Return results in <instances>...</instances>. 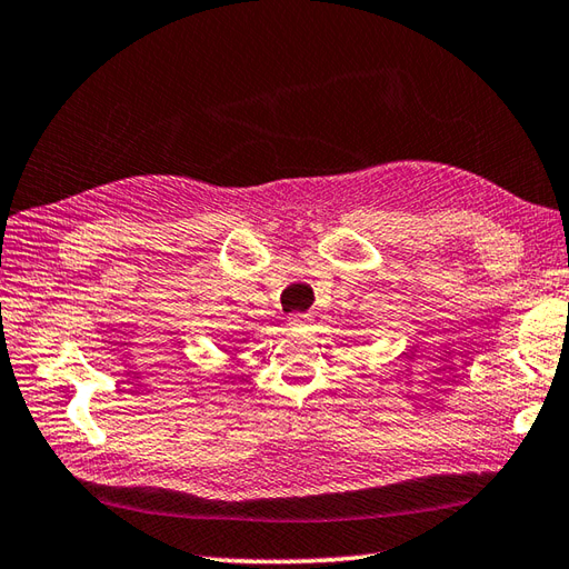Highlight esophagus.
Returning a JSON list of instances; mask_svg holds the SVG:
<instances>
[{"mask_svg":"<svg viewBox=\"0 0 569 569\" xmlns=\"http://www.w3.org/2000/svg\"><path fill=\"white\" fill-rule=\"evenodd\" d=\"M309 321H311L309 315H289V317H287L289 329H307Z\"/></svg>","mask_w":569,"mask_h":569,"instance_id":"esophagus-1","label":"esophagus"}]
</instances>
